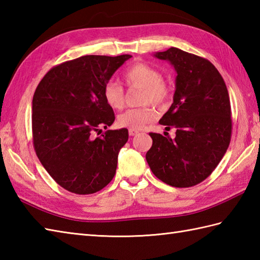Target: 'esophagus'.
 I'll use <instances>...</instances> for the list:
<instances>
[{"label": "esophagus", "mask_w": 260, "mask_h": 260, "mask_svg": "<svg viewBox=\"0 0 260 260\" xmlns=\"http://www.w3.org/2000/svg\"><path fill=\"white\" fill-rule=\"evenodd\" d=\"M128 133H129L131 136H135V135L139 134V131H136V129H128Z\"/></svg>", "instance_id": "esophagus-1"}]
</instances>
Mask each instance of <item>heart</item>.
I'll list each match as a JSON object with an SVG mask.
<instances>
[{
    "instance_id": "b5f03b06",
    "label": "heart",
    "mask_w": 260,
    "mask_h": 260,
    "mask_svg": "<svg viewBox=\"0 0 260 260\" xmlns=\"http://www.w3.org/2000/svg\"><path fill=\"white\" fill-rule=\"evenodd\" d=\"M123 80L127 86L142 87L140 102L141 107L129 108L117 117V124L125 128L140 131L146 124L156 118L157 112L152 104L163 105L171 96V87L162 78L159 71L146 63H134L123 74ZM103 96L110 108L121 109L125 104L124 89L116 81L109 80L104 86Z\"/></svg>"
}]
</instances>
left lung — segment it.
Returning <instances> with one entry per match:
<instances>
[{
    "instance_id": "left-lung-1",
    "label": "left lung",
    "mask_w": 260,
    "mask_h": 260,
    "mask_svg": "<svg viewBox=\"0 0 260 260\" xmlns=\"http://www.w3.org/2000/svg\"><path fill=\"white\" fill-rule=\"evenodd\" d=\"M154 56L168 60L178 74L173 104L159 119L165 129L176 132L173 140L150 133L146 161L164 183L190 187L206 180L227 152L233 129L228 89L207 59L178 48Z\"/></svg>"
}]
</instances>
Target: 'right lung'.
Instances as JSON below:
<instances>
[{"mask_svg": "<svg viewBox=\"0 0 260 260\" xmlns=\"http://www.w3.org/2000/svg\"><path fill=\"white\" fill-rule=\"evenodd\" d=\"M132 56H84L51 68L32 99L33 147L57 183L76 194H91L113 180L126 128L93 133L115 120L104 86ZM102 131V129H101Z\"/></svg>", "mask_w": 260, "mask_h": 260, "instance_id": "add662e5", "label": "right lung"}]
</instances>
